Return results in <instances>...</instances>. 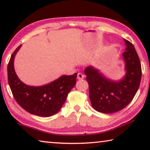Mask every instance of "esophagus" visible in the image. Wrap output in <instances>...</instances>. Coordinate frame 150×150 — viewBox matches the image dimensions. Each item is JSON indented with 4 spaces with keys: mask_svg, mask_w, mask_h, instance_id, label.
<instances>
[{
    "mask_svg": "<svg viewBox=\"0 0 150 150\" xmlns=\"http://www.w3.org/2000/svg\"><path fill=\"white\" fill-rule=\"evenodd\" d=\"M84 78V75H83L82 73H79L77 74V79L80 80V79H83Z\"/></svg>",
    "mask_w": 150,
    "mask_h": 150,
    "instance_id": "obj_1",
    "label": "esophagus"
}]
</instances>
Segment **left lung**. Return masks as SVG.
I'll list each match as a JSON object with an SVG mask.
<instances>
[{
    "instance_id": "1",
    "label": "left lung",
    "mask_w": 150,
    "mask_h": 150,
    "mask_svg": "<svg viewBox=\"0 0 150 150\" xmlns=\"http://www.w3.org/2000/svg\"><path fill=\"white\" fill-rule=\"evenodd\" d=\"M125 52L122 57L126 74L119 81L108 79L93 66L85 69L89 86V98L93 108L109 114L121 110L130 103L138 90L142 77V67L135 47L124 39Z\"/></svg>"
}]
</instances>
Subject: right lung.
<instances>
[{"mask_svg":"<svg viewBox=\"0 0 150 150\" xmlns=\"http://www.w3.org/2000/svg\"><path fill=\"white\" fill-rule=\"evenodd\" d=\"M22 45L12 54L7 67L8 81L15 100L18 104L32 115L48 117L60 110L68 93L76 84L77 73L62 75L47 85L34 87L24 84L15 72L14 60Z\"/></svg>","mask_w":150,"mask_h":150,"instance_id":"obj_1","label":"right lung"}]
</instances>
